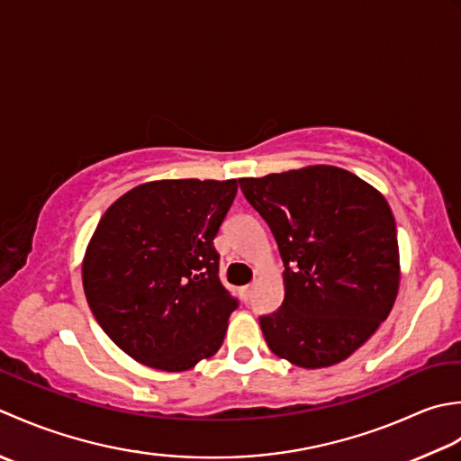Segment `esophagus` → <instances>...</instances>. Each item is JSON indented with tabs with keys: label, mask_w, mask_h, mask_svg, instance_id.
Returning <instances> with one entry per match:
<instances>
[{
	"label": "esophagus",
	"mask_w": 461,
	"mask_h": 461,
	"mask_svg": "<svg viewBox=\"0 0 461 461\" xmlns=\"http://www.w3.org/2000/svg\"><path fill=\"white\" fill-rule=\"evenodd\" d=\"M240 293H242V298H244V300H249V298H250V294H252V285L242 286Z\"/></svg>",
	"instance_id": "1"
}]
</instances>
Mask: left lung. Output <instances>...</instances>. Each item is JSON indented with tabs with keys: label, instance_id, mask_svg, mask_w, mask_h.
<instances>
[{
	"label": "left lung",
	"instance_id": "8db88e82",
	"mask_svg": "<svg viewBox=\"0 0 461 461\" xmlns=\"http://www.w3.org/2000/svg\"><path fill=\"white\" fill-rule=\"evenodd\" d=\"M239 183L285 262L283 306L260 318L268 348L306 370L346 360L386 321L398 296L400 249L388 201L332 165Z\"/></svg>",
	"mask_w": 461,
	"mask_h": 461
}]
</instances>
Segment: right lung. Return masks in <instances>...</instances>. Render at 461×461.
Instances as JSON below:
<instances>
[{
	"label": "right lung",
	"mask_w": 461,
	"mask_h": 461,
	"mask_svg": "<svg viewBox=\"0 0 461 461\" xmlns=\"http://www.w3.org/2000/svg\"><path fill=\"white\" fill-rule=\"evenodd\" d=\"M237 178H163L121 194L103 214L81 265L99 326L131 358L185 372L217 354L237 300L212 247Z\"/></svg>",
	"instance_id": "1"
}]
</instances>
